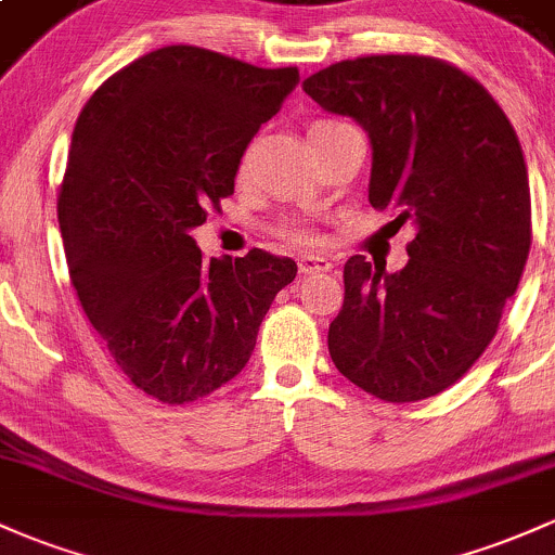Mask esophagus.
<instances>
[{
	"mask_svg": "<svg viewBox=\"0 0 555 555\" xmlns=\"http://www.w3.org/2000/svg\"><path fill=\"white\" fill-rule=\"evenodd\" d=\"M333 264L323 256H301L299 259V272L301 275H318V272H331Z\"/></svg>",
	"mask_w": 555,
	"mask_h": 555,
	"instance_id": "34e87169",
	"label": "esophagus"
}]
</instances>
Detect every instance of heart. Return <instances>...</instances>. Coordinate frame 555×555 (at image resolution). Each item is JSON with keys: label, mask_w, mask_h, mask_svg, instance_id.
Wrapping results in <instances>:
<instances>
[{"label": "heart", "mask_w": 555, "mask_h": 555, "mask_svg": "<svg viewBox=\"0 0 555 555\" xmlns=\"http://www.w3.org/2000/svg\"><path fill=\"white\" fill-rule=\"evenodd\" d=\"M341 127H347V121H341V118H318V121L309 124V137L333 132V129H341ZM246 171H248V153H243L241 164H237V175L246 177ZM280 235L291 243H299V246H312V243L318 241V235H314L309 228H304V224H285V228L280 230Z\"/></svg>", "instance_id": "b5f03b06"}]
</instances>
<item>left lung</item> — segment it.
I'll list each match as a JSON object with an SVG mask.
<instances>
[{"instance_id": "1", "label": "left lung", "mask_w": 555, "mask_h": 555, "mask_svg": "<svg viewBox=\"0 0 555 555\" xmlns=\"http://www.w3.org/2000/svg\"><path fill=\"white\" fill-rule=\"evenodd\" d=\"M325 111L371 137L373 208L410 222V261L344 264V307L327 331L338 373L384 402H418L485 354L532 246L527 164L498 100L457 65L365 55L304 79Z\"/></svg>"}]
</instances>
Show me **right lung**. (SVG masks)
Segmentation results:
<instances>
[{"mask_svg": "<svg viewBox=\"0 0 555 555\" xmlns=\"http://www.w3.org/2000/svg\"><path fill=\"white\" fill-rule=\"evenodd\" d=\"M299 68L171 44L137 57L79 113L57 193L70 283L124 375L164 404L246 367L296 261L251 248L206 261L190 230L235 190L237 164Z\"/></svg>", "mask_w": 555, "mask_h": 555, "instance_id": "add662e5", "label": "right lung"}]
</instances>
